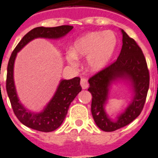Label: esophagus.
<instances>
[{
    "instance_id": "34e87169",
    "label": "esophagus",
    "mask_w": 158,
    "mask_h": 158,
    "mask_svg": "<svg viewBox=\"0 0 158 158\" xmlns=\"http://www.w3.org/2000/svg\"><path fill=\"white\" fill-rule=\"evenodd\" d=\"M80 85L83 89H86V88L88 87V86H89V83H88L87 79H86V78H82V79H81Z\"/></svg>"
}]
</instances>
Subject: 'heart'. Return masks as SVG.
Returning a JSON list of instances; mask_svg holds the SVG:
<instances>
[{"label": "heart", "mask_w": 158, "mask_h": 158, "mask_svg": "<svg viewBox=\"0 0 158 158\" xmlns=\"http://www.w3.org/2000/svg\"><path fill=\"white\" fill-rule=\"evenodd\" d=\"M116 37L113 31L90 32L80 37L72 45L67 60L76 66L78 58L87 57V66L92 71L103 69L112 58L116 46Z\"/></svg>", "instance_id": "obj_1"}]
</instances>
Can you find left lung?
<instances>
[{
  "instance_id": "1",
  "label": "left lung",
  "mask_w": 158,
  "mask_h": 158,
  "mask_svg": "<svg viewBox=\"0 0 158 158\" xmlns=\"http://www.w3.org/2000/svg\"><path fill=\"white\" fill-rule=\"evenodd\" d=\"M121 31L123 45L117 60L88 80V90L92 94V116L97 126L104 131H114L137 118L144 107L150 86V74L141 48L124 31ZM117 78L130 79L134 87L135 96L125 113L116 121H112L104 112L103 106L110 82Z\"/></svg>"
}]
</instances>
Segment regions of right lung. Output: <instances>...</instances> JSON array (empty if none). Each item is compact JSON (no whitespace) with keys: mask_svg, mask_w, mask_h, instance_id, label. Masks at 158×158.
Returning a JSON list of instances; mask_svg holds the SVG:
<instances>
[{"mask_svg":"<svg viewBox=\"0 0 158 158\" xmlns=\"http://www.w3.org/2000/svg\"><path fill=\"white\" fill-rule=\"evenodd\" d=\"M72 28L73 27L69 25L55 27H38L34 28L24 35L10 56L7 69V94L15 116L23 124L30 128L43 132H50L57 129L63 123L72 102L82 90L80 78L75 77L69 80H62L52 100L42 113H31L29 110H27L19 102L14 85L13 67L17 52L35 38H61L72 31Z\"/></svg>","mask_w":158,"mask_h":158,"instance_id":"1","label":"right lung"}]
</instances>
